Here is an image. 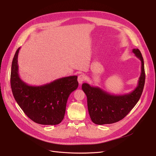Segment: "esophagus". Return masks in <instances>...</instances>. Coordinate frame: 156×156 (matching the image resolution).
<instances>
[{
	"instance_id": "1",
	"label": "esophagus",
	"mask_w": 156,
	"mask_h": 156,
	"mask_svg": "<svg viewBox=\"0 0 156 156\" xmlns=\"http://www.w3.org/2000/svg\"><path fill=\"white\" fill-rule=\"evenodd\" d=\"M85 79H86V77H85V75H83V74L79 75L78 76V79H77L79 84H81L83 83V82L84 81V80H85Z\"/></svg>"
}]
</instances>
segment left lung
<instances>
[{
	"mask_svg": "<svg viewBox=\"0 0 156 156\" xmlns=\"http://www.w3.org/2000/svg\"><path fill=\"white\" fill-rule=\"evenodd\" d=\"M132 52L141 61V73L136 88L124 95H113L99 87L82 84V89L87 97L88 110L92 121L98 125L113 124L123 119L139 100L145 83L144 60L138 49Z\"/></svg>",
	"mask_w": 156,
	"mask_h": 156,
	"instance_id": "1",
	"label": "left lung"
}]
</instances>
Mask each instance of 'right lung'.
I'll return each instance as SVG.
<instances>
[{
	"label": "right lung",
	"mask_w": 156,
	"mask_h": 156,
	"mask_svg": "<svg viewBox=\"0 0 156 156\" xmlns=\"http://www.w3.org/2000/svg\"><path fill=\"white\" fill-rule=\"evenodd\" d=\"M18 48L12 60L10 83L14 98L25 115L42 125H56L63 120L70 94L76 90L77 76L60 78L41 86H30L18 73Z\"/></svg>",
	"instance_id": "1"
}]
</instances>
